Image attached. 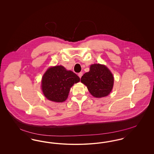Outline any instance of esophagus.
<instances>
[{"label": "esophagus", "mask_w": 154, "mask_h": 154, "mask_svg": "<svg viewBox=\"0 0 154 154\" xmlns=\"http://www.w3.org/2000/svg\"><path fill=\"white\" fill-rule=\"evenodd\" d=\"M78 75H79V77H80V78H81V77H82V72H80V73H79L78 74Z\"/></svg>", "instance_id": "esophagus-1"}]
</instances>
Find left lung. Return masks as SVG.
I'll return each mask as SVG.
<instances>
[{
  "instance_id": "1",
  "label": "left lung",
  "mask_w": 154,
  "mask_h": 154,
  "mask_svg": "<svg viewBox=\"0 0 154 154\" xmlns=\"http://www.w3.org/2000/svg\"><path fill=\"white\" fill-rule=\"evenodd\" d=\"M81 82L87 86L92 95L99 98L110 94L114 85V77L105 65L96 63L91 65L89 72L82 76Z\"/></svg>"
}]
</instances>
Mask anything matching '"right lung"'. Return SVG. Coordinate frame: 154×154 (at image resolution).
I'll list each match as a JSON object with an SVG mask.
<instances>
[{"label":"right lung","mask_w":154,"mask_h":154,"mask_svg":"<svg viewBox=\"0 0 154 154\" xmlns=\"http://www.w3.org/2000/svg\"><path fill=\"white\" fill-rule=\"evenodd\" d=\"M80 81L76 74L67 70L63 66L51 67L42 77V89L47 99L63 102L67 98L70 88Z\"/></svg>","instance_id":"add662e5"}]
</instances>
